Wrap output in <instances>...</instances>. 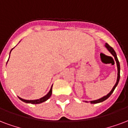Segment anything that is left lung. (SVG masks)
Instances as JSON below:
<instances>
[{"instance_id":"left-lung-1","label":"left lung","mask_w":128,"mask_h":128,"mask_svg":"<svg viewBox=\"0 0 128 128\" xmlns=\"http://www.w3.org/2000/svg\"><path fill=\"white\" fill-rule=\"evenodd\" d=\"M105 47L107 48V50L110 52V54L114 56V59H115V61H116V63H117V70H118V73H117V82L115 83V85L113 87V88L112 89V90L110 91V92L109 94H108L107 95L105 96L104 97H102V98H100V99H98V100H93V101H90V102L92 104H96V103H99V102H102L103 101H104L105 100H106L108 97H109L112 94V93L113 92V91L114 90V89L115 88L117 87V84L119 83V81H120V62L118 60V58H117V54H116V53L114 52V50H113V48L111 47L110 46L108 43H106V45H105Z\"/></svg>"}]
</instances>
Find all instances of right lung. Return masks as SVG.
<instances>
[{
  "instance_id": "right-lung-1",
  "label": "right lung",
  "mask_w": 128,
  "mask_h": 128,
  "mask_svg": "<svg viewBox=\"0 0 128 128\" xmlns=\"http://www.w3.org/2000/svg\"><path fill=\"white\" fill-rule=\"evenodd\" d=\"M13 49H14V48H13ZM13 49H12V50H13ZM10 53H11V52H10ZM52 88H51V89H50V91L49 92V93L47 94L46 96H43L42 98H40V99H38V100H24V99H22V98H20V97H19V98H20V99L22 101H23V102H26V103H31V104H40V103L43 102H45V101H46L47 100H48V99L50 98V96H52Z\"/></svg>"
}]
</instances>
